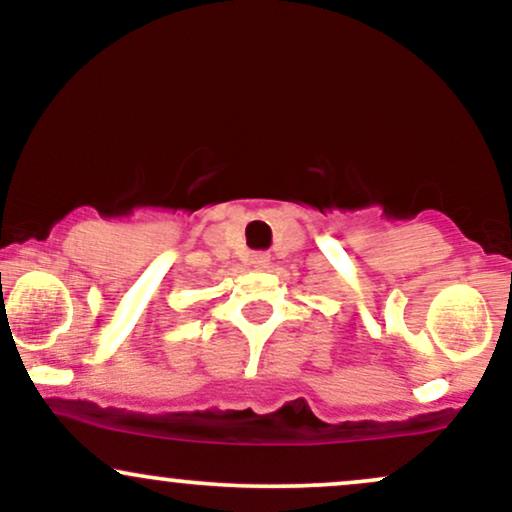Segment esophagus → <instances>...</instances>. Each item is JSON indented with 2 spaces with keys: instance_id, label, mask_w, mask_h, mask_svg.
<instances>
[{
  "instance_id": "obj_1",
  "label": "esophagus",
  "mask_w": 512,
  "mask_h": 512,
  "mask_svg": "<svg viewBox=\"0 0 512 512\" xmlns=\"http://www.w3.org/2000/svg\"><path fill=\"white\" fill-rule=\"evenodd\" d=\"M250 264L262 272V269H269V264H272V257H269L267 252H255V255L250 257Z\"/></svg>"
}]
</instances>
